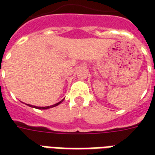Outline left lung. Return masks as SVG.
<instances>
[{
    "instance_id": "8db88e82",
    "label": "left lung",
    "mask_w": 155,
    "mask_h": 155,
    "mask_svg": "<svg viewBox=\"0 0 155 155\" xmlns=\"http://www.w3.org/2000/svg\"><path fill=\"white\" fill-rule=\"evenodd\" d=\"M61 102H58V103H56V104H53V105H51V106H46V107H38V106H34V105H31V104H27V105H29L30 107H32V108H36V109H38V110H46V109H49V108H53V107H55V106H57V105H59V104H61Z\"/></svg>"
}]
</instances>
